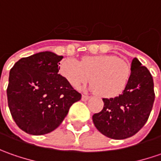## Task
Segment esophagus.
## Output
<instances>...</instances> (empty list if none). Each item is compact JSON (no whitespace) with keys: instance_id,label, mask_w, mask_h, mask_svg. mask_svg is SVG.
<instances>
[{"instance_id":"1","label":"esophagus","mask_w":161,"mask_h":161,"mask_svg":"<svg viewBox=\"0 0 161 161\" xmlns=\"http://www.w3.org/2000/svg\"><path fill=\"white\" fill-rule=\"evenodd\" d=\"M88 99H90V97L89 96H85V95H82V96H81V100H82V101H87Z\"/></svg>"}]
</instances>
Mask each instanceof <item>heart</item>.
Masks as SVG:
<instances>
[{"mask_svg":"<svg viewBox=\"0 0 161 161\" xmlns=\"http://www.w3.org/2000/svg\"><path fill=\"white\" fill-rule=\"evenodd\" d=\"M59 71L74 88L87 82L90 78L92 82L89 90L105 98L121 95L131 76V68L126 62L111 54L88 55L80 62L72 57L65 58L60 63Z\"/></svg>","mask_w":161,"mask_h":161,"instance_id":"obj_1","label":"heart"}]
</instances>
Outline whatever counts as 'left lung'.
Listing matches in <instances>:
<instances>
[{
  "mask_svg": "<svg viewBox=\"0 0 161 161\" xmlns=\"http://www.w3.org/2000/svg\"><path fill=\"white\" fill-rule=\"evenodd\" d=\"M155 98L152 74L133 58L131 76L125 91L113 98H103L104 108L93 114L96 128L108 138L123 140L138 133L149 118Z\"/></svg>",
  "mask_w": 161,
  "mask_h": 161,
  "instance_id": "1",
  "label": "left lung"
}]
</instances>
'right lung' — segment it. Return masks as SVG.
<instances>
[{
    "instance_id": "obj_1",
    "label": "right lung",
    "mask_w": 161,
    "mask_h": 161,
    "mask_svg": "<svg viewBox=\"0 0 161 161\" xmlns=\"http://www.w3.org/2000/svg\"><path fill=\"white\" fill-rule=\"evenodd\" d=\"M63 55L45 51L21 58L9 71L8 106L17 125L32 135L51 133L81 95L59 73Z\"/></svg>"
}]
</instances>
